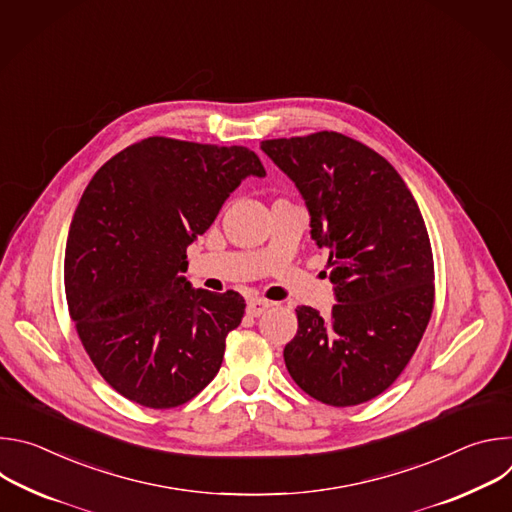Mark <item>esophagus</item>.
<instances>
[{"instance_id": "34e87169", "label": "esophagus", "mask_w": 512, "mask_h": 512, "mask_svg": "<svg viewBox=\"0 0 512 512\" xmlns=\"http://www.w3.org/2000/svg\"><path fill=\"white\" fill-rule=\"evenodd\" d=\"M273 304L271 302H267V300H261V298H251L249 302H247V314L249 316H253V318H257V316H261L267 308H271Z\"/></svg>"}]
</instances>
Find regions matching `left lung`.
<instances>
[{
	"label": "left lung",
	"mask_w": 512,
	"mask_h": 512,
	"mask_svg": "<svg viewBox=\"0 0 512 512\" xmlns=\"http://www.w3.org/2000/svg\"><path fill=\"white\" fill-rule=\"evenodd\" d=\"M310 210L312 239L330 251L336 302L322 318L302 306L283 348L302 391L350 407L389 389L433 310V255L419 206L375 150L336 131L261 141Z\"/></svg>",
	"instance_id": "obj_1"
}]
</instances>
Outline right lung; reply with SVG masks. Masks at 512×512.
I'll use <instances>...</instances> for the list:
<instances>
[{"instance_id":"1","label":"right lung","mask_w":512,"mask_h":512,"mask_svg":"<svg viewBox=\"0 0 512 512\" xmlns=\"http://www.w3.org/2000/svg\"><path fill=\"white\" fill-rule=\"evenodd\" d=\"M247 176L265 168L243 145L148 137L89 182L66 239V302L95 369L125 399L172 409L221 369L245 300L182 273L186 247Z\"/></svg>"}]
</instances>
